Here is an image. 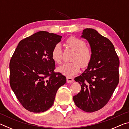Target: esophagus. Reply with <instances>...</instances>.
<instances>
[{
    "instance_id": "esophagus-1",
    "label": "esophagus",
    "mask_w": 129,
    "mask_h": 129,
    "mask_svg": "<svg viewBox=\"0 0 129 129\" xmlns=\"http://www.w3.org/2000/svg\"><path fill=\"white\" fill-rule=\"evenodd\" d=\"M74 81V80L73 78H71V77H67V82H68V83H72Z\"/></svg>"
}]
</instances>
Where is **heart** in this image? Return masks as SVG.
<instances>
[{"label":"heart","instance_id":"b5f03b06","mask_svg":"<svg viewBox=\"0 0 129 129\" xmlns=\"http://www.w3.org/2000/svg\"><path fill=\"white\" fill-rule=\"evenodd\" d=\"M67 44L69 48L76 52L72 62L65 63L57 68L58 71L62 75L71 77L77 74L81 67L87 68L92 59L91 50L86 46L85 41L75 37H70L67 40ZM53 60L57 64L61 63L62 60V50L60 44H57L52 52Z\"/></svg>","mask_w":129,"mask_h":129}]
</instances>
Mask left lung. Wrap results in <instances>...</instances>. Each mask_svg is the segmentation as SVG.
I'll return each mask as SVG.
<instances>
[{"label": "left lung", "mask_w": 129, "mask_h": 129, "mask_svg": "<svg viewBox=\"0 0 129 129\" xmlns=\"http://www.w3.org/2000/svg\"><path fill=\"white\" fill-rule=\"evenodd\" d=\"M81 37L88 41L92 59L84 72L75 78L81 89L73 99L78 108L91 113L108 103L118 84L119 60L112 43L97 30L86 28Z\"/></svg>", "instance_id": "obj_1"}]
</instances>
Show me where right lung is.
<instances>
[{
  "label": "right lung",
  "mask_w": 129,
  "mask_h": 129,
  "mask_svg": "<svg viewBox=\"0 0 129 129\" xmlns=\"http://www.w3.org/2000/svg\"><path fill=\"white\" fill-rule=\"evenodd\" d=\"M62 36L40 31L21 40L10 62V84L17 100L30 112L40 113L53 105L66 77L54 72V47Z\"/></svg>",
  "instance_id": "obj_1"
}]
</instances>
